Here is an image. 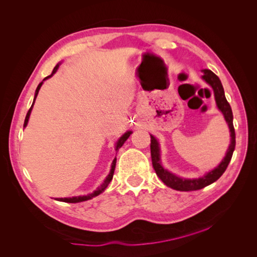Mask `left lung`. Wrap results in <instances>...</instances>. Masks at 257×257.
I'll use <instances>...</instances> for the list:
<instances>
[{
  "instance_id": "1",
  "label": "left lung",
  "mask_w": 257,
  "mask_h": 257,
  "mask_svg": "<svg viewBox=\"0 0 257 257\" xmlns=\"http://www.w3.org/2000/svg\"><path fill=\"white\" fill-rule=\"evenodd\" d=\"M203 73L204 75L201 76V78H203L209 85H211V88L214 92L216 106L220 109V111L223 113L225 120H226L228 124L229 132H230V144L227 149L226 155H225V158L222 160L219 166H216L213 170H211V172L207 173L205 176L200 178L185 179V178H180L172 174L162 166L160 145L157 141V138L150 135L151 136V145H150L151 159H152V165L155 173H157L158 177L167 186L177 191H196V190L203 189L205 186L216 181L217 179L224 174L225 170H226L236 146L235 128H234V124H232V111H231L229 103L227 102L226 97H225V93H224L221 80L219 79V77H217L213 72L210 71V69H204Z\"/></svg>"
}]
</instances>
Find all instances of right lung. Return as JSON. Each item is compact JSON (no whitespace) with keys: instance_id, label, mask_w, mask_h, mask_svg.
I'll return each mask as SVG.
<instances>
[{"instance_id":"add662e5","label":"right lung","mask_w":257,"mask_h":257,"mask_svg":"<svg viewBox=\"0 0 257 257\" xmlns=\"http://www.w3.org/2000/svg\"><path fill=\"white\" fill-rule=\"evenodd\" d=\"M59 66H60V63L59 64H57L56 66H54V68H53V71H52V73H51V75H49V76H47L46 77V78L37 85V88H36V91H35V96H34V100H33V104H32V106H31V108L29 109V111H28V113H27V115H26V120H25V124H23V127H26L27 126V124H28V122H29V118H30V114H31V111H32V108H33V105H34V103H35V99H36V96H37V94H38V91H40V89H41V87H42V84H43V82L46 80V79H48V78H50V77L56 73L57 71H58V68H59ZM133 133V132H131V131H128V132H126L125 134L124 135H122L121 137H120V139L118 142H116V144H115V151H118L120 148L123 146V144L126 142V139L130 137V135ZM115 163H116V158H114V160L112 161V164H111V169H110V173H109V175H108L107 177H106V179H105V181L102 183V185L99 186V188H97V190L96 191H94L93 193H91V194H88V195H84V196H74V197H65V198H57V200H59V201H64V203H72V204H75V203H80V201H84V200H89V199H91V198H93V197H95V196H97V195H99L100 193L102 192H104L105 191V189L107 188L108 186V184L110 183V181L112 180V177H113V173H114V168H115Z\"/></svg>"}]
</instances>
